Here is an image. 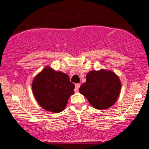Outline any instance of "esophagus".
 I'll return each mask as SVG.
<instances>
[{
  "label": "esophagus",
  "instance_id": "1",
  "mask_svg": "<svg viewBox=\"0 0 149 149\" xmlns=\"http://www.w3.org/2000/svg\"><path fill=\"white\" fill-rule=\"evenodd\" d=\"M80 86V83H77V84H76V87H75V92H78V91H79V88Z\"/></svg>",
  "mask_w": 149,
  "mask_h": 149
}]
</instances>
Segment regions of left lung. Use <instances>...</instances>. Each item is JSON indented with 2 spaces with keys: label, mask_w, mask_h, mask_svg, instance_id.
I'll use <instances>...</instances> for the list:
<instances>
[{
  "label": "left lung",
  "mask_w": 149,
  "mask_h": 149,
  "mask_svg": "<svg viewBox=\"0 0 149 149\" xmlns=\"http://www.w3.org/2000/svg\"><path fill=\"white\" fill-rule=\"evenodd\" d=\"M121 90L118 76L110 70L90 71L86 82L79 89L80 94L88 99L95 109H109L116 103Z\"/></svg>",
  "instance_id": "left-lung-1"
}]
</instances>
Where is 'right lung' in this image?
Returning a JSON list of instances; mask_svg holds the SVG:
<instances>
[{"label":"right lung","instance_id":"right-lung-1","mask_svg":"<svg viewBox=\"0 0 149 149\" xmlns=\"http://www.w3.org/2000/svg\"><path fill=\"white\" fill-rule=\"evenodd\" d=\"M31 86L34 97L39 105L53 113L64 110L75 88L67 74L55 71L49 66L34 77Z\"/></svg>","mask_w":149,"mask_h":149}]
</instances>
